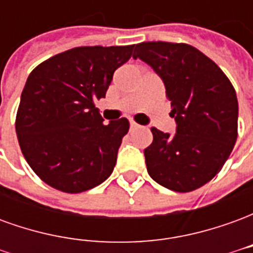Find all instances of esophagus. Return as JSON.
Segmentation results:
<instances>
[{"label": "esophagus", "instance_id": "34e87169", "mask_svg": "<svg viewBox=\"0 0 253 253\" xmlns=\"http://www.w3.org/2000/svg\"><path fill=\"white\" fill-rule=\"evenodd\" d=\"M138 125L135 123V122H130V130H135V128H138Z\"/></svg>", "mask_w": 253, "mask_h": 253}]
</instances>
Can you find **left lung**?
<instances>
[{
    "label": "left lung",
    "mask_w": 253,
    "mask_h": 253,
    "mask_svg": "<svg viewBox=\"0 0 253 253\" xmlns=\"http://www.w3.org/2000/svg\"><path fill=\"white\" fill-rule=\"evenodd\" d=\"M132 58L163 80L176 122L175 134L152 128L153 142L143 150L148 173L168 190H196L221 170L237 139L233 85L210 58L184 43H139Z\"/></svg>",
    "instance_id": "1"
}]
</instances>
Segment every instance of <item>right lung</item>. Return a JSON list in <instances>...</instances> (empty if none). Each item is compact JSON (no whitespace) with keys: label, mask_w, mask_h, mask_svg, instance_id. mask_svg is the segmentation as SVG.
Listing matches in <instances>:
<instances>
[{"label":"right lung","mask_w":253,"mask_h":253,"mask_svg":"<svg viewBox=\"0 0 253 253\" xmlns=\"http://www.w3.org/2000/svg\"><path fill=\"white\" fill-rule=\"evenodd\" d=\"M131 46L76 47L31 73L21 93L16 134L27 163L48 186L78 194L107 180L116 164L126 118L104 119L94 107Z\"/></svg>","instance_id":"add662e5"}]
</instances>
